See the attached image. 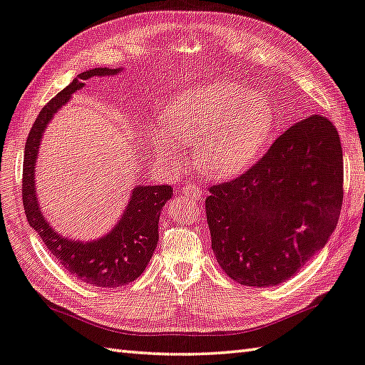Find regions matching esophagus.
Listing matches in <instances>:
<instances>
[{
    "instance_id": "obj_1",
    "label": "esophagus",
    "mask_w": 365,
    "mask_h": 365,
    "mask_svg": "<svg viewBox=\"0 0 365 365\" xmlns=\"http://www.w3.org/2000/svg\"><path fill=\"white\" fill-rule=\"evenodd\" d=\"M182 193L187 196L188 200H193V201H200L202 197V190L197 188L195 183H185L182 188Z\"/></svg>"
}]
</instances>
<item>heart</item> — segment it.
<instances>
[{"instance_id":"heart-1","label":"heart","mask_w":365,"mask_h":365,"mask_svg":"<svg viewBox=\"0 0 365 365\" xmlns=\"http://www.w3.org/2000/svg\"><path fill=\"white\" fill-rule=\"evenodd\" d=\"M273 128V105L263 92L227 81L200 84L172 98L153 143L169 161L180 158V143L193 145L197 170L230 178L257 161Z\"/></svg>"}]
</instances>
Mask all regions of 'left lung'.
Segmentation results:
<instances>
[{"instance_id":"8db88e82","label":"left lung","mask_w":365,"mask_h":365,"mask_svg":"<svg viewBox=\"0 0 365 365\" xmlns=\"http://www.w3.org/2000/svg\"><path fill=\"white\" fill-rule=\"evenodd\" d=\"M209 193L205 215L222 269L242 286H277L326 246L339 223V132L322 115L300 119L247 172Z\"/></svg>"}]
</instances>
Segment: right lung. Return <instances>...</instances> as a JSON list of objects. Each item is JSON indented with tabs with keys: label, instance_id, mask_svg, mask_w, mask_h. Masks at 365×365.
Returning a JSON list of instances; mask_svg holds the SVG:
<instances>
[{
	"label": "right lung",
	"instance_id": "add662e5",
	"mask_svg": "<svg viewBox=\"0 0 365 365\" xmlns=\"http://www.w3.org/2000/svg\"><path fill=\"white\" fill-rule=\"evenodd\" d=\"M119 71L121 68H92L79 73L71 84L44 105L26 137L22 175V201L26 220L41 237L51 255L83 282L110 289L135 281L147 268L160 240L158 223L161 209L172 197V188L169 185H138L132 191L123 217L108 235L88 242L73 241L56 233L41 214L35 191V164L46 125L70 101L73 92L83 88L84 79L111 76Z\"/></svg>",
	"mask_w": 365,
	"mask_h": 365
}]
</instances>
